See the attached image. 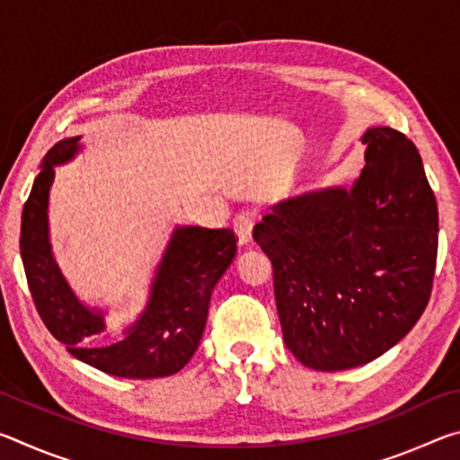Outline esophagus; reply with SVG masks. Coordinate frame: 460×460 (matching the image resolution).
Masks as SVG:
<instances>
[{
  "label": "esophagus",
  "instance_id": "esophagus-1",
  "mask_svg": "<svg viewBox=\"0 0 460 460\" xmlns=\"http://www.w3.org/2000/svg\"><path fill=\"white\" fill-rule=\"evenodd\" d=\"M255 223V211H243L237 215L235 219V233L239 237V245L252 243V231Z\"/></svg>",
  "mask_w": 460,
  "mask_h": 460
}]
</instances>
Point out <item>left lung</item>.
I'll return each mask as SVG.
<instances>
[{"label":"left lung","instance_id":"obj_1","mask_svg":"<svg viewBox=\"0 0 460 460\" xmlns=\"http://www.w3.org/2000/svg\"><path fill=\"white\" fill-rule=\"evenodd\" d=\"M351 189L286 199L253 227L274 266L284 342L316 371L359 367L406 337L432 292L438 207L422 158L392 128L363 134Z\"/></svg>","mask_w":460,"mask_h":460}]
</instances>
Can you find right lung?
<instances>
[{"label":"right lung","instance_id":"1","mask_svg":"<svg viewBox=\"0 0 460 460\" xmlns=\"http://www.w3.org/2000/svg\"><path fill=\"white\" fill-rule=\"evenodd\" d=\"M81 150V136L65 137L50 147L22 211L20 253L38 314L68 353L109 376H174L197 351L211 294L237 253L235 233L176 225L154 270L144 310L118 341H107V313L75 294L50 243L54 168L71 162Z\"/></svg>","mask_w":460,"mask_h":460}]
</instances>
